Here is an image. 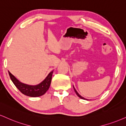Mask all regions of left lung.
Returning <instances> with one entry per match:
<instances>
[{
    "label": "left lung",
    "mask_w": 126,
    "mask_h": 126,
    "mask_svg": "<svg viewBox=\"0 0 126 126\" xmlns=\"http://www.w3.org/2000/svg\"><path fill=\"white\" fill-rule=\"evenodd\" d=\"M73 88H74V90H75V92H76V94L78 95V96L79 97H80V98H81V99H83V100H87V99H86V98H84V97H82V96H80V95L79 94V93H78V92H77L75 88V87H74V86H73Z\"/></svg>",
    "instance_id": "1"
}]
</instances>
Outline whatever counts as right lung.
Segmentation results:
<instances>
[{
  "instance_id": "obj_1",
  "label": "right lung",
  "mask_w": 126,
  "mask_h": 126,
  "mask_svg": "<svg viewBox=\"0 0 126 126\" xmlns=\"http://www.w3.org/2000/svg\"><path fill=\"white\" fill-rule=\"evenodd\" d=\"M53 71L49 73L46 79L37 85H28L25 84L18 80L10 72H9V75L10 76V79L15 86L19 89L21 93L29 97H39L43 95L48 90L51 83V78Z\"/></svg>"
}]
</instances>
